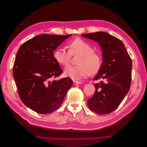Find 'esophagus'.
<instances>
[{
	"label": "esophagus",
	"mask_w": 147,
	"mask_h": 147,
	"mask_svg": "<svg viewBox=\"0 0 147 147\" xmlns=\"http://www.w3.org/2000/svg\"><path fill=\"white\" fill-rule=\"evenodd\" d=\"M74 84H75V85H77V84H82V82L80 81L74 80Z\"/></svg>",
	"instance_id": "1"
}]
</instances>
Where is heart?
Wrapping results in <instances>:
<instances>
[{
  "mask_svg": "<svg viewBox=\"0 0 147 147\" xmlns=\"http://www.w3.org/2000/svg\"><path fill=\"white\" fill-rule=\"evenodd\" d=\"M80 55L78 65L67 67L64 70L65 76L74 80L86 77L91 74H96L101 68L102 57L100 53L94 51V48L86 41L81 38H75L69 44V51L63 47L57 48L53 52V57L57 63L67 65L71 56Z\"/></svg>",
  "mask_w": 147,
  "mask_h": 147,
  "instance_id": "b5f03b06",
  "label": "heart"
}]
</instances>
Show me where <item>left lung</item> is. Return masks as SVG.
Returning a JSON list of instances; mask_svg holds the SVG:
<instances>
[{"label":"left lung","mask_w":147,"mask_h":147,"mask_svg":"<svg viewBox=\"0 0 147 147\" xmlns=\"http://www.w3.org/2000/svg\"><path fill=\"white\" fill-rule=\"evenodd\" d=\"M99 43L103 62L93 80L96 91L88 100L91 110L100 115L111 113L121 104L131 86L132 61L123 43L118 38L104 32L82 35Z\"/></svg>","instance_id":"8db88e82"}]
</instances>
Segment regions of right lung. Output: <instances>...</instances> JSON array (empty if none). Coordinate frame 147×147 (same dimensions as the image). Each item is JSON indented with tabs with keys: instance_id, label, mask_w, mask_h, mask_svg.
I'll list each match as a JSON object with an SVG mask.
<instances>
[{
	"instance_id": "1",
	"label": "right lung",
	"mask_w": 147,
	"mask_h": 147,
	"mask_svg": "<svg viewBox=\"0 0 147 147\" xmlns=\"http://www.w3.org/2000/svg\"><path fill=\"white\" fill-rule=\"evenodd\" d=\"M71 35H38L24 42L16 53L13 76L18 94L28 107L38 113L58 109L72 86L69 77L52 80L63 73L53 51Z\"/></svg>"
}]
</instances>
